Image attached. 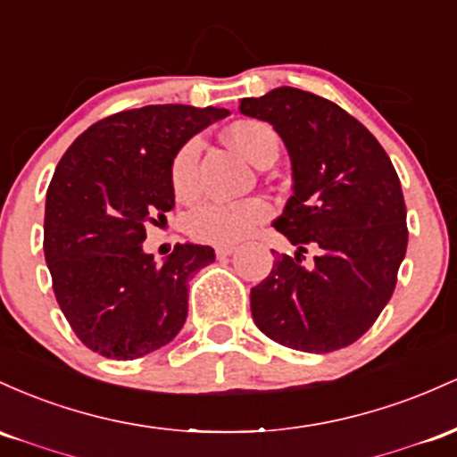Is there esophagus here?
<instances>
[{
    "mask_svg": "<svg viewBox=\"0 0 457 457\" xmlns=\"http://www.w3.org/2000/svg\"><path fill=\"white\" fill-rule=\"evenodd\" d=\"M235 245H215V254L220 256V259H224V256H230L235 253Z\"/></svg>",
    "mask_w": 457,
    "mask_h": 457,
    "instance_id": "obj_1",
    "label": "esophagus"
}]
</instances>
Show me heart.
<instances>
[{"instance_id":"obj_1","label":"heart","mask_w":457,"mask_h":457,"mask_svg":"<svg viewBox=\"0 0 457 457\" xmlns=\"http://www.w3.org/2000/svg\"><path fill=\"white\" fill-rule=\"evenodd\" d=\"M230 146L237 148L253 163H261L270 151L278 148V137L268 122L237 120L227 129ZM201 137L189 140L174 153L170 166V183L179 198H189L198 187V157ZM271 215V207L263 198H242V201H204L187 215V230L198 242L228 245L242 242Z\"/></svg>"}]
</instances>
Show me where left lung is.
Wrapping results in <instances>:
<instances>
[{"label": "left lung", "mask_w": 457, "mask_h": 457, "mask_svg": "<svg viewBox=\"0 0 457 457\" xmlns=\"http://www.w3.org/2000/svg\"><path fill=\"white\" fill-rule=\"evenodd\" d=\"M239 112L274 127L294 168V194L274 228L297 253H276L268 278L250 289L254 324L291 350L352 345L391 300L406 256L397 172L362 122L312 92L283 86L242 99ZM309 245L320 254L304 269Z\"/></svg>", "instance_id": "obj_1"}]
</instances>
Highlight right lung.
<instances>
[{
    "label": "right lung",
    "instance_id": "add662e5",
    "mask_svg": "<svg viewBox=\"0 0 457 457\" xmlns=\"http://www.w3.org/2000/svg\"><path fill=\"white\" fill-rule=\"evenodd\" d=\"M220 107L146 105L101 118L66 148L45 203V261L77 339L114 361L170 343L187 317V280L209 245L177 244L166 263L142 250L174 207L170 166Z\"/></svg>",
    "mask_w": 457,
    "mask_h": 457
}]
</instances>
